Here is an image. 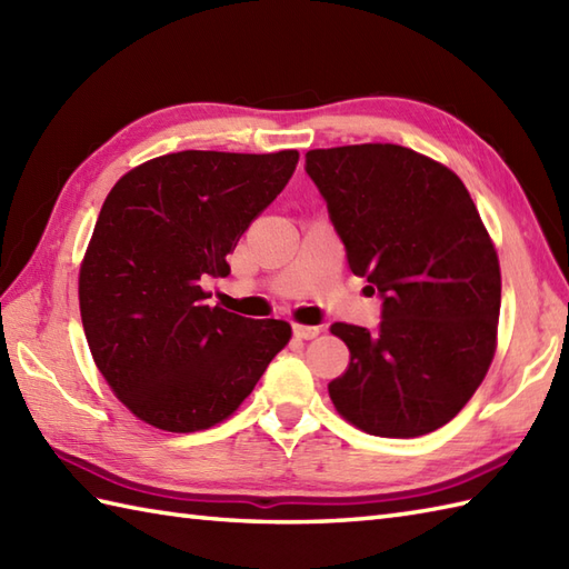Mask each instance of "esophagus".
<instances>
[{
    "label": "esophagus",
    "instance_id": "esophagus-1",
    "mask_svg": "<svg viewBox=\"0 0 569 569\" xmlns=\"http://www.w3.org/2000/svg\"><path fill=\"white\" fill-rule=\"evenodd\" d=\"M293 335L298 340H316L320 335V328H312V325H293Z\"/></svg>",
    "mask_w": 569,
    "mask_h": 569
}]
</instances>
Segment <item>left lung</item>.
<instances>
[{
    "label": "left lung",
    "instance_id": "8db88e82",
    "mask_svg": "<svg viewBox=\"0 0 569 569\" xmlns=\"http://www.w3.org/2000/svg\"><path fill=\"white\" fill-rule=\"evenodd\" d=\"M306 171L349 269L383 298L379 332L330 328L349 349L328 383L337 413L379 438L442 428L497 352L501 269L475 200L450 168L398 143L312 149Z\"/></svg>",
    "mask_w": 569,
    "mask_h": 569
}]
</instances>
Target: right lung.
Wrapping results in <instances>:
<instances>
[{
    "mask_svg": "<svg viewBox=\"0 0 569 569\" xmlns=\"http://www.w3.org/2000/svg\"><path fill=\"white\" fill-rule=\"evenodd\" d=\"M298 151H178L117 180L78 278L80 318L104 381L168 432L208 430L253 391L291 340L283 320L208 306V276L293 176Z\"/></svg>",
    "mask_w": 569,
    "mask_h": 569,
    "instance_id": "1",
    "label": "right lung"
}]
</instances>
